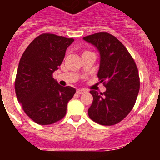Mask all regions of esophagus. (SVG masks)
Instances as JSON below:
<instances>
[{
	"label": "esophagus",
	"mask_w": 160,
	"mask_h": 160,
	"mask_svg": "<svg viewBox=\"0 0 160 160\" xmlns=\"http://www.w3.org/2000/svg\"><path fill=\"white\" fill-rule=\"evenodd\" d=\"M86 91H87V90H84V89H78V90H77V94H84Z\"/></svg>",
	"instance_id": "1"
}]
</instances>
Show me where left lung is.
I'll use <instances>...</instances> for the list:
<instances>
[{
    "label": "left lung",
    "mask_w": 160,
    "mask_h": 160,
    "mask_svg": "<svg viewBox=\"0 0 160 160\" xmlns=\"http://www.w3.org/2000/svg\"><path fill=\"white\" fill-rule=\"evenodd\" d=\"M83 40L99 52L98 77L107 89L100 94L90 91L93 102L88 109L89 117L101 125H114L135 106L140 86L138 68L125 46L108 32H97Z\"/></svg>",
    "instance_id": "left-lung-1"
}]
</instances>
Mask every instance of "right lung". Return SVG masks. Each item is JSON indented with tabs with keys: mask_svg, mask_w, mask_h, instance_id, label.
Segmentation results:
<instances>
[{
	"mask_svg": "<svg viewBox=\"0 0 160 160\" xmlns=\"http://www.w3.org/2000/svg\"><path fill=\"white\" fill-rule=\"evenodd\" d=\"M73 38L52 33L37 37L22 54L15 80V91L24 111L36 123L49 125L66 114L76 90L62 87L53 78Z\"/></svg>",
	"mask_w": 160,
	"mask_h": 160,
	"instance_id": "right-lung-1",
	"label": "right lung"
}]
</instances>
